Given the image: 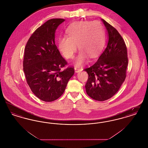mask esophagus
I'll return each instance as SVG.
<instances>
[{"mask_svg":"<svg viewBox=\"0 0 148 148\" xmlns=\"http://www.w3.org/2000/svg\"><path fill=\"white\" fill-rule=\"evenodd\" d=\"M74 69H75V73H78V72L81 71H82V69H80V68L77 67V66H75V67L74 68Z\"/></svg>","mask_w":148,"mask_h":148,"instance_id":"esophagus-1","label":"esophagus"}]
</instances>
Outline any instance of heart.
Listing matches in <instances>:
<instances>
[{"mask_svg": "<svg viewBox=\"0 0 148 148\" xmlns=\"http://www.w3.org/2000/svg\"><path fill=\"white\" fill-rule=\"evenodd\" d=\"M68 36L58 39V49L66 59H71L78 48L80 50L74 63L77 66L84 64L88 56L93 58L102 50L105 43V33L100 21L74 23L66 29Z\"/></svg>", "mask_w": 148, "mask_h": 148, "instance_id": "1", "label": "heart"}]
</instances>
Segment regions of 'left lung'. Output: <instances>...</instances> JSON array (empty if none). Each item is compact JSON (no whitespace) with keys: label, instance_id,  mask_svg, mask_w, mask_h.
Masks as SVG:
<instances>
[{"label":"left lung","instance_id":"8db88e82","mask_svg":"<svg viewBox=\"0 0 148 148\" xmlns=\"http://www.w3.org/2000/svg\"><path fill=\"white\" fill-rule=\"evenodd\" d=\"M108 31L107 46L98 60L84 69L88 74L87 94L98 101L111 98L119 90L127 77L128 64L126 44L118 30L104 19Z\"/></svg>","mask_w":148,"mask_h":148}]
</instances>
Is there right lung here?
Wrapping results in <instances>:
<instances>
[{
  "label": "right lung",
  "mask_w": 148,
  "mask_h": 148,
  "mask_svg": "<svg viewBox=\"0 0 148 148\" xmlns=\"http://www.w3.org/2000/svg\"><path fill=\"white\" fill-rule=\"evenodd\" d=\"M65 20L51 19L36 29L27 42L23 71L32 92L42 101L50 102L62 96L74 68L69 66L55 44V33Z\"/></svg>",
  "instance_id": "right-lung-1"
}]
</instances>
